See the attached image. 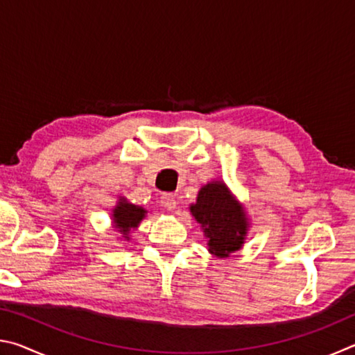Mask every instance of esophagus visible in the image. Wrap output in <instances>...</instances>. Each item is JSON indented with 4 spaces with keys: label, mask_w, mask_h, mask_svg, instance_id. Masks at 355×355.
<instances>
[{
    "label": "esophagus",
    "mask_w": 355,
    "mask_h": 355,
    "mask_svg": "<svg viewBox=\"0 0 355 355\" xmlns=\"http://www.w3.org/2000/svg\"><path fill=\"white\" fill-rule=\"evenodd\" d=\"M161 207L166 208L167 211H172V209H175V207H177L175 197H173L172 194H163V196H161Z\"/></svg>",
    "instance_id": "esophagus-1"
}]
</instances>
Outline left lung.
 <instances>
[{
	"instance_id": "left-lung-1",
	"label": "left lung",
	"mask_w": 355,
	"mask_h": 355,
	"mask_svg": "<svg viewBox=\"0 0 355 355\" xmlns=\"http://www.w3.org/2000/svg\"><path fill=\"white\" fill-rule=\"evenodd\" d=\"M189 211L207 238L208 252L228 258L243 249L250 228L245 207L222 180H211L197 192Z\"/></svg>"
}]
</instances>
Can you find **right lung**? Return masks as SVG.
Returning a JSON list of instances; mask_svg holds the SVG:
<instances>
[{"label":"right lung","mask_w":355,"mask_h":355,"mask_svg":"<svg viewBox=\"0 0 355 355\" xmlns=\"http://www.w3.org/2000/svg\"><path fill=\"white\" fill-rule=\"evenodd\" d=\"M147 209L135 203L128 202L127 197H119L116 207L111 211L112 228L117 232V239L120 241H130L131 233L141 225V222L146 219Z\"/></svg>","instance_id":"obj_1"}]
</instances>
